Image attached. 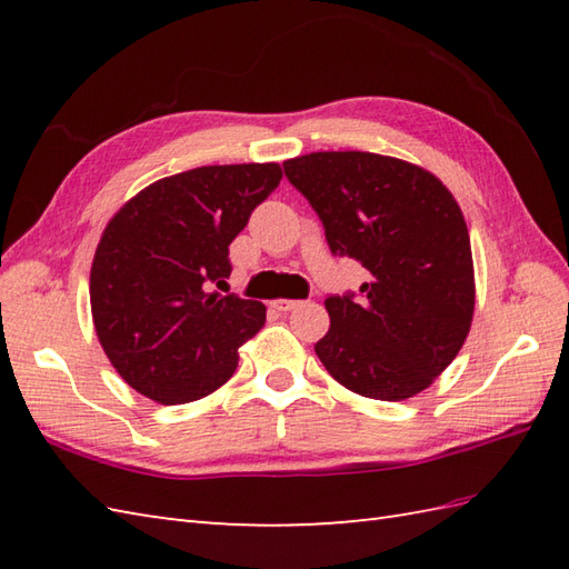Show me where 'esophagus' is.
Returning a JSON list of instances; mask_svg holds the SVG:
<instances>
[{
    "mask_svg": "<svg viewBox=\"0 0 569 569\" xmlns=\"http://www.w3.org/2000/svg\"><path fill=\"white\" fill-rule=\"evenodd\" d=\"M298 306H300V300H293V298H278L271 303V308L278 310V312H291Z\"/></svg>",
    "mask_w": 569,
    "mask_h": 569,
    "instance_id": "obj_1",
    "label": "esophagus"
}]
</instances>
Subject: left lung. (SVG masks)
<instances>
[{
  "label": "left lung",
  "mask_w": 569,
  "mask_h": 569,
  "mask_svg": "<svg viewBox=\"0 0 569 569\" xmlns=\"http://www.w3.org/2000/svg\"><path fill=\"white\" fill-rule=\"evenodd\" d=\"M335 257L369 271L359 296H328L316 355L335 381L406 401L440 377L475 316V263L452 192L426 168L369 151H318L283 163Z\"/></svg>",
  "instance_id": "8db88e82"
}]
</instances>
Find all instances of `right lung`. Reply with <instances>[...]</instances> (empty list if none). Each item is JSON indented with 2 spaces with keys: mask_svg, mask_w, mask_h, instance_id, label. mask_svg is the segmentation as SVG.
<instances>
[{
  "mask_svg": "<svg viewBox=\"0 0 569 569\" xmlns=\"http://www.w3.org/2000/svg\"><path fill=\"white\" fill-rule=\"evenodd\" d=\"M281 178L278 163L192 168L143 188L104 227L90 271L92 322L131 389L176 406L232 377L266 308L208 288L232 273L229 244Z\"/></svg>",
  "mask_w": 569,
  "mask_h": 569,
  "instance_id": "right-lung-1",
  "label": "right lung"
}]
</instances>
